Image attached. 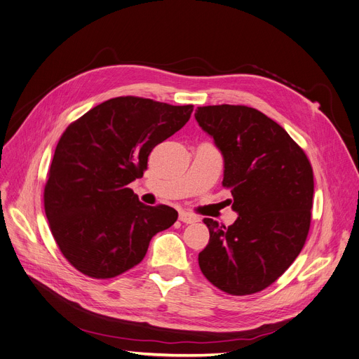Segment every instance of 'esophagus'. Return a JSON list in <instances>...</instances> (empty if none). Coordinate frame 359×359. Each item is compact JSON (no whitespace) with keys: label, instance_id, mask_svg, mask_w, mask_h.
Instances as JSON below:
<instances>
[{"label":"esophagus","instance_id":"obj_1","mask_svg":"<svg viewBox=\"0 0 359 359\" xmlns=\"http://www.w3.org/2000/svg\"><path fill=\"white\" fill-rule=\"evenodd\" d=\"M180 220H181L182 223H185V224H193V223L198 222V217H196V216H193V215H189V213H187V212H180Z\"/></svg>","mask_w":359,"mask_h":359}]
</instances>
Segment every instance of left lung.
I'll use <instances>...</instances> for the list:
<instances>
[{
    "instance_id": "left-lung-1",
    "label": "left lung",
    "mask_w": 359,
    "mask_h": 359,
    "mask_svg": "<svg viewBox=\"0 0 359 359\" xmlns=\"http://www.w3.org/2000/svg\"><path fill=\"white\" fill-rule=\"evenodd\" d=\"M194 116L223 156L222 185L238 213L229 227L204 219L210 241L198 255L200 269L224 292H258L278 280L304 246L311 165L281 126L255 109L207 105Z\"/></svg>"
}]
</instances>
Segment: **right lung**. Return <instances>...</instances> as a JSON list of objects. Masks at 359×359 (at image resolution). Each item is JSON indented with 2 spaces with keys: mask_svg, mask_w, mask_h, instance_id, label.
<instances>
[{
  "mask_svg": "<svg viewBox=\"0 0 359 359\" xmlns=\"http://www.w3.org/2000/svg\"><path fill=\"white\" fill-rule=\"evenodd\" d=\"M193 105L117 97L98 104L62 135L45 187L52 235L88 277L120 276L146 255L178 213L146 205L128 185L143 175L154 147L189 120Z\"/></svg>",
  "mask_w": 359,
  "mask_h": 359,
  "instance_id": "right-lung-1",
  "label": "right lung"
}]
</instances>
